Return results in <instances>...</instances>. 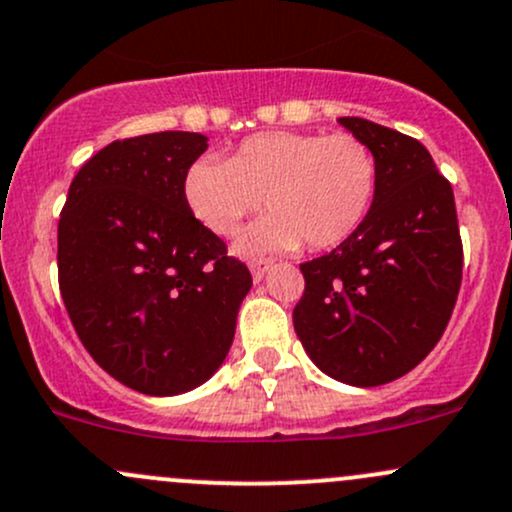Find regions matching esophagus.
<instances>
[{
    "label": "esophagus",
    "instance_id": "1",
    "mask_svg": "<svg viewBox=\"0 0 512 512\" xmlns=\"http://www.w3.org/2000/svg\"><path fill=\"white\" fill-rule=\"evenodd\" d=\"M247 265H250V272H252V277H255V282H260V279L265 277V272L272 267V260L270 257H252Z\"/></svg>",
    "mask_w": 512,
    "mask_h": 512
}]
</instances>
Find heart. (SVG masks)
<instances>
[{
    "instance_id": "obj_1",
    "label": "heart",
    "mask_w": 512,
    "mask_h": 512,
    "mask_svg": "<svg viewBox=\"0 0 512 512\" xmlns=\"http://www.w3.org/2000/svg\"><path fill=\"white\" fill-rule=\"evenodd\" d=\"M375 152L351 132H260L228 161L201 157L184 176L188 213L218 238L265 203L270 213L247 228L240 252L331 250L368 218L378 193Z\"/></svg>"
}]
</instances>
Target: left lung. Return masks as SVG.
Wrapping results in <instances>:
<instances>
[{
	"label": "left lung",
	"mask_w": 512,
	"mask_h": 512,
	"mask_svg": "<svg viewBox=\"0 0 512 512\" xmlns=\"http://www.w3.org/2000/svg\"><path fill=\"white\" fill-rule=\"evenodd\" d=\"M378 159L368 218L328 255L299 265L294 331L331 378L358 387L410 373L454 311L464 245L451 184L422 142L363 117H341Z\"/></svg>",
	"instance_id": "obj_1"
}]
</instances>
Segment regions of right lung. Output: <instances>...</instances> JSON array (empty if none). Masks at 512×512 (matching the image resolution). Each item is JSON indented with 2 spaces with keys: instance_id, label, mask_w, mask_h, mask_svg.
<instances>
[{
  "instance_id": "obj_1",
  "label": "right lung",
  "mask_w": 512,
  "mask_h": 512,
  "mask_svg": "<svg viewBox=\"0 0 512 512\" xmlns=\"http://www.w3.org/2000/svg\"><path fill=\"white\" fill-rule=\"evenodd\" d=\"M198 132L117 139L75 174L58 220V287L85 351L144 395L218 370L252 274L184 201Z\"/></svg>"
}]
</instances>
